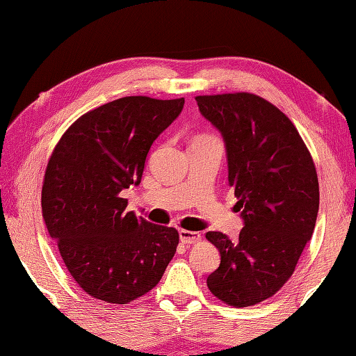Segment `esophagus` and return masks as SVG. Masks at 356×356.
<instances>
[{
	"instance_id": "esophagus-1",
	"label": "esophagus",
	"mask_w": 356,
	"mask_h": 356,
	"mask_svg": "<svg viewBox=\"0 0 356 356\" xmlns=\"http://www.w3.org/2000/svg\"><path fill=\"white\" fill-rule=\"evenodd\" d=\"M179 238L184 245H194L200 240V234L193 232V231H186V229H180L179 231Z\"/></svg>"
}]
</instances>
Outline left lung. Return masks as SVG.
I'll return each instance as SVG.
<instances>
[{
  "label": "left lung",
  "mask_w": 356,
  "mask_h": 356,
  "mask_svg": "<svg viewBox=\"0 0 356 356\" xmlns=\"http://www.w3.org/2000/svg\"><path fill=\"white\" fill-rule=\"evenodd\" d=\"M202 116L222 134L228 182L243 228L232 241L207 238L220 264L207 284L226 305L246 307L272 297L293 274L312 237L320 188L311 154L284 113L251 93L197 96Z\"/></svg>",
  "instance_id": "1"
}]
</instances>
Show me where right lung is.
<instances>
[{"instance_id":"right-lung-1","label":"right lung","mask_w":356,"mask_h":356,"mask_svg":"<svg viewBox=\"0 0 356 356\" xmlns=\"http://www.w3.org/2000/svg\"><path fill=\"white\" fill-rule=\"evenodd\" d=\"M185 99L127 96L86 113L53 149L42 217L82 291L127 305L161 282L179 232L125 213L120 191L139 185L147 154Z\"/></svg>"}]
</instances>
